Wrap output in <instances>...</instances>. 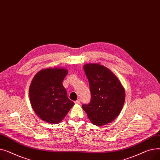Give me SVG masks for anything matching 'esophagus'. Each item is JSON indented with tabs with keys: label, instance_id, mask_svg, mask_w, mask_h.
<instances>
[{
	"label": "esophagus",
	"instance_id": "esophagus-1",
	"mask_svg": "<svg viewBox=\"0 0 160 160\" xmlns=\"http://www.w3.org/2000/svg\"><path fill=\"white\" fill-rule=\"evenodd\" d=\"M74 103L76 104H79L80 103V100L78 99V100H76V101H74Z\"/></svg>",
	"mask_w": 160,
	"mask_h": 160
}]
</instances>
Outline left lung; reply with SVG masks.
I'll use <instances>...</instances> for the list:
<instances>
[{"label": "left lung", "mask_w": 160, "mask_h": 160, "mask_svg": "<svg viewBox=\"0 0 160 160\" xmlns=\"http://www.w3.org/2000/svg\"><path fill=\"white\" fill-rule=\"evenodd\" d=\"M83 70L89 81L91 102L83 104L89 119L96 126L112 122L121 113L125 100V91L116 76L100 63H87Z\"/></svg>", "instance_id": "8db88e82"}]
</instances>
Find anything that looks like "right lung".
<instances>
[{
  "label": "right lung",
  "instance_id": "right-lung-1",
  "mask_svg": "<svg viewBox=\"0 0 160 160\" xmlns=\"http://www.w3.org/2000/svg\"><path fill=\"white\" fill-rule=\"evenodd\" d=\"M68 73L63 67L41 69L33 78L29 88L33 110L41 120L50 124L60 122L74 106L67 97L62 82Z\"/></svg>",
  "mask_w": 160,
  "mask_h": 160
}]
</instances>
